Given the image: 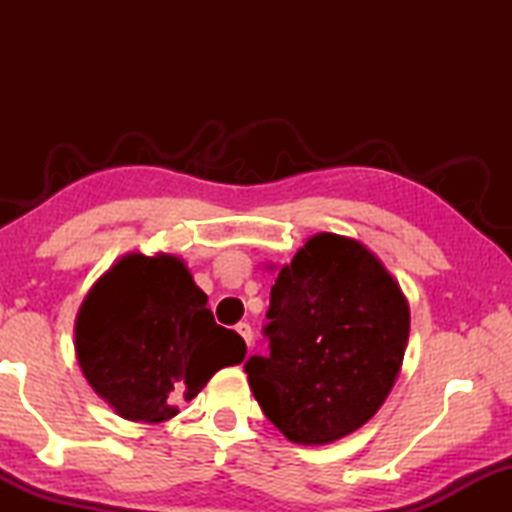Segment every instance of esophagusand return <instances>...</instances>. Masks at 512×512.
Listing matches in <instances>:
<instances>
[{"mask_svg": "<svg viewBox=\"0 0 512 512\" xmlns=\"http://www.w3.org/2000/svg\"><path fill=\"white\" fill-rule=\"evenodd\" d=\"M237 334L241 336V339L246 341L248 348H250V345H253V329H250L248 323H239V325H237Z\"/></svg>", "mask_w": 512, "mask_h": 512, "instance_id": "1", "label": "esophagus"}]
</instances>
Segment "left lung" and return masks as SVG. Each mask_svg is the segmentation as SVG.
Returning a JSON list of instances; mask_svg holds the SVG:
<instances>
[{"label": "left lung", "mask_w": 512, "mask_h": 512, "mask_svg": "<svg viewBox=\"0 0 512 512\" xmlns=\"http://www.w3.org/2000/svg\"><path fill=\"white\" fill-rule=\"evenodd\" d=\"M264 336L246 375L293 443L325 445L366 424L391 393L409 341V305L359 241L316 235L271 287Z\"/></svg>", "instance_id": "8db88e82"}]
</instances>
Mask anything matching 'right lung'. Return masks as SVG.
Here are the masks:
<instances>
[{"mask_svg": "<svg viewBox=\"0 0 512 512\" xmlns=\"http://www.w3.org/2000/svg\"><path fill=\"white\" fill-rule=\"evenodd\" d=\"M76 357L90 386L133 422H162L194 400L246 343L214 323L178 257L128 255L94 284L76 318Z\"/></svg>", "mask_w": 512, "mask_h": 512, "instance_id": "1", "label": "right lung"}]
</instances>
